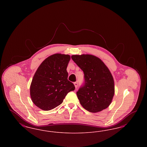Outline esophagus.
<instances>
[{"instance_id": "1", "label": "esophagus", "mask_w": 147, "mask_h": 147, "mask_svg": "<svg viewBox=\"0 0 147 147\" xmlns=\"http://www.w3.org/2000/svg\"><path fill=\"white\" fill-rule=\"evenodd\" d=\"M74 84L75 88H77V87H78V83H77V82H74Z\"/></svg>"}]
</instances>
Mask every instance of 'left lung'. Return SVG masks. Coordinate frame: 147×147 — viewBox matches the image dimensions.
I'll use <instances>...</instances> for the list:
<instances>
[{
	"label": "left lung",
	"mask_w": 147,
	"mask_h": 147,
	"mask_svg": "<svg viewBox=\"0 0 147 147\" xmlns=\"http://www.w3.org/2000/svg\"><path fill=\"white\" fill-rule=\"evenodd\" d=\"M71 57L84 72L85 84L77 92L80 104L92 113L107 108L115 94L114 80L107 67L94 55L83 54Z\"/></svg>",
	"instance_id": "obj_1"
}]
</instances>
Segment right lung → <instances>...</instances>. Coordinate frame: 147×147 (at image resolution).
<instances>
[{
    "label": "right lung",
    "mask_w": 147,
    "mask_h": 147,
    "mask_svg": "<svg viewBox=\"0 0 147 147\" xmlns=\"http://www.w3.org/2000/svg\"><path fill=\"white\" fill-rule=\"evenodd\" d=\"M68 55L56 53L46 58L35 72L30 85V96L40 109L49 111L63 102L74 84L68 80Z\"/></svg>",
    "instance_id": "add662e5"
}]
</instances>
